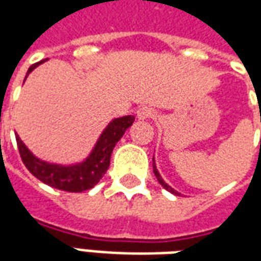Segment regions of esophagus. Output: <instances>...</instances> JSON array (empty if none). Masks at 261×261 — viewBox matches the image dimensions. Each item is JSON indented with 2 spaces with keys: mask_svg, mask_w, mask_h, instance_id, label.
<instances>
[{
  "mask_svg": "<svg viewBox=\"0 0 261 261\" xmlns=\"http://www.w3.org/2000/svg\"><path fill=\"white\" fill-rule=\"evenodd\" d=\"M155 116V112H153L151 108H147V106H142L137 110V117L140 120H145L149 119V117H152Z\"/></svg>",
  "mask_w": 261,
  "mask_h": 261,
  "instance_id": "obj_1",
  "label": "esophagus"
}]
</instances>
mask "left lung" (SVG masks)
<instances>
[{
    "label": "left lung",
    "mask_w": 261,
    "mask_h": 261,
    "mask_svg": "<svg viewBox=\"0 0 261 261\" xmlns=\"http://www.w3.org/2000/svg\"><path fill=\"white\" fill-rule=\"evenodd\" d=\"M152 166H153V173H155V176H156V179H158L159 183L162 185V187H164V189H166L168 192L172 193V194H175V196H180V193L176 192L175 189H172V187H170L169 185H168V183H165L164 179H162V176L159 175L158 169H156V166H155V159H153V158H152Z\"/></svg>",
    "instance_id": "obj_1"
}]
</instances>
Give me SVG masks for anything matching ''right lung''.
Instances as JSON below:
<instances>
[{
  "mask_svg": "<svg viewBox=\"0 0 261 261\" xmlns=\"http://www.w3.org/2000/svg\"><path fill=\"white\" fill-rule=\"evenodd\" d=\"M44 61L46 60H42L36 64L31 65L26 72L25 80L37 65ZM134 120H136L134 116H123V117L112 120L100 134L89 156L80 164L65 166V165L50 164V162L36 158L16 134L20 158L32 175L48 186L69 193L85 192L97 185V181L105 176L110 165V156L113 152V148L123 137L125 130L133 125Z\"/></svg>",
  "mask_w": 261,
  "mask_h": 261,
  "instance_id": "1",
  "label": "right lung"
}]
</instances>
